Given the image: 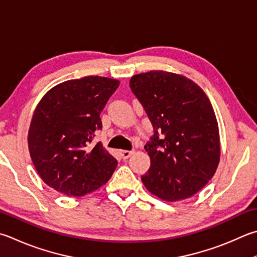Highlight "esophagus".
<instances>
[{"label":"esophagus","mask_w":257,"mask_h":257,"mask_svg":"<svg viewBox=\"0 0 257 257\" xmlns=\"http://www.w3.org/2000/svg\"><path fill=\"white\" fill-rule=\"evenodd\" d=\"M119 153H120V156L122 157L123 160H127V158L132 156L135 152L134 151H120Z\"/></svg>","instance_id":"1"}]
</instances>
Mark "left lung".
<instances>
[{
	"mask_svg": "<svg viewBox=\"0 0 257 257\" xmlns=\"http://www.w3.org/2000/svg\"><path fill=\"white\" fill-rule=\"evenodd\" d=\"M129 85L154 128L145 145L151 157L142 176L145 188L169 202L192 197L220 161L218 122L207 94L190 78L164 71L137 74Z\"/></svg>",
	"mask_w": 257,
	"mask_h": 257,
	"instance_id": "obj_1",
	"label": "left lung"
}]
</instances>
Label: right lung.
Returning a JSON list of instances; mask_svg holds the SVG:
<instances>
[{"label":"right lung","mask_w":257,"mask_h":257,"mask_svg":"<svg viewBox=\"0 0 257 257\" xmlns=\"http://www.w3.org/2000/svg\"><path fill=\"white\" fill-rule=\"evenodd\" d=\"M118 80L85 76L63 82L46 93L32 115L28 146L32 163L46 184L60 193L82 197L112 176L115 158L97 143L90 144Z\"/></svg>","instance_id":"right-lung-1"}]
</instances>
